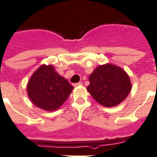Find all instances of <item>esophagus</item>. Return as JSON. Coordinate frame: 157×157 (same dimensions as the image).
Instances as JSON below:
<instances>
[{
    "mask_svg": "<svg viewBox=\"0 0 157 157\" xmlns=\"http://www.w3.org/2000/svg\"><path fill=\"white\" fill-rule=\"evenodd\" d=\"M75 86V87H76V86H81V85H82V82H81V81H80V82H78V83H76V84H74V85H73Z\"/></svg>",
    "mask_w": 157,
    "mask_h": 157,
    "instance_id": "34e87169",
    "label": "esophagus"
}]
</instances>
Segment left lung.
<instances>
[{"mask_svg":"<svg viewBox=\"0 0 157 157\" xmlns=\"http://www.w3.org/2000/svg\"><path fill=\"white\" fill-rule=\"evenodd\" d=\"M88 92L99 104L105 107L119 105L132 90V82L122 67L105 63L99 65L89 77Z\"/></svg>","mask_w":157,"mask_h":157,"instance_id":"8db88e82","label":"left lung"}]
</instances>
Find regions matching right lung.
Listing matches in <instances>:
<instances>
[{
    "instance_id": "add662e5",
    "label": "right lung",
    "mask_w": 157,
    "mask_h": 157,
    "mask_svg": "<svg viewBox=\"0 0 157 157\" xmlns=\"http://www.w3.org/2000/svg\"><path fill=\"white\" fill-rule=\"evenodd\" d=\"M72 90L73 86L59 74L52 64L40 66L33 73L26 86L31 102L46 111L58 109Z\"/></svg>"
}]
</instances>
